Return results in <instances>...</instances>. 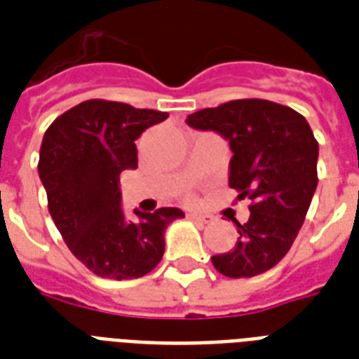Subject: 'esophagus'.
<instances>
[{"mask_svg": "<svg viewBox=\"0 0 359 359\" xmlns=\"http://www.w3.org/2000/svg\"><path fill=\"white\" fill-rule=\"evenodd\" d=\"M188 219H191V222H199V224H208V222L212 219V216H207V214L190 212V214H188Z\"/></svg>", "mask_w": 359, "mask_h": 359, "instance_id": "34e87169", "label": "esophagus"}]
</instances>
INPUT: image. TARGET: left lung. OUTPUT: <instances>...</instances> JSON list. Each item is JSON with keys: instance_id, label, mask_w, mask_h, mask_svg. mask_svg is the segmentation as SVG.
Returning a JSON list of instances; mask_svg holds the SVG:
<instances>
[{"instance_id": "8db88e82", "label": "left lung", "mask_w": 359, "mask_h": 359, "mask_svg": "<svg viewBox=\"0 0 359 359\" xmlns=\"http://www.w3.org/2000/svg\"><path fill=\"white\" fill-rule=\"evenodd\" d=\"M186 124L229 141V186L251 199L235 248L212 257L227 278H253L278 264L300 231L317 190L318 143L304 115L281 104L244 98L188 115Z\"/></svg>"}]
</instances>
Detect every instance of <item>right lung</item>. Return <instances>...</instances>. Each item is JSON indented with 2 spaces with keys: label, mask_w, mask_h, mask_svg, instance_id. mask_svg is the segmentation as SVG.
Segmentation results:
<instances>
[{
  "label": "right lung",
  "mask_w": 359,
  "mask_h": 359,
  "mask_svg": "<svg viewBox=\"0 0 359 359\" xmlns=\"http://www.w3.org/2000/svg\"><path fill=\"white\" fill-rule=\"evenodd\" d=\"M168 119L156 109L109 100H86L50 124L42 137L39 177L48 210L78 261L109 279L141 278L162 261L165 229L184 218L163 207L124 216L119 177L137 168L135 140Z\"/></svg>",
  "instance_id": "right-lung-1"
}]
</instances>
